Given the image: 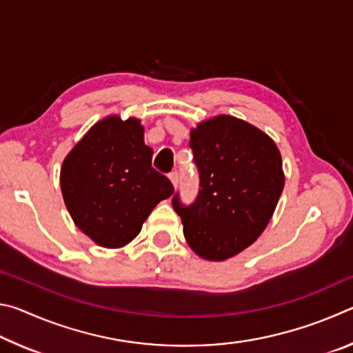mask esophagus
<instances>
[{
  "instance_id": "esophagus-1",
  "label": "esophagus",
  "mask_w": 353,
  "mask_h": 353,
  "mask_svg": "<svg viewBox=\"0 0 353 353\" xmlns=\"http://www.w3.org/2000/svg\"><path fill=\"white\" fill-rule=\"evenodd\" d=\"M170 181H171L172 185H174V188H176L177 183H179V172L177 171L170 172Z\"/></svg>"
}]
</instances>
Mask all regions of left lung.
Listing matches in <instances>:
<instances>
[{
    "instance_id": "8db88e82",
    "label": "left lung",
    "mask_w": 353,
    "mask_h": 353,
    "mask_svg": "<svg viewBox=\"0 0 353 353\" xmlns=\"http://www.w3.org/2000/svg\"><path fill=\"white\" fill-rule=\"evenodd\" d=\"M190 148L199 193L191 205L174 194L172 207L182 218L188 246L202 259L223 261L266 229L285 185L282 157L265 132L229 115L191 129Z\"/></svg>"
}]
</instances>
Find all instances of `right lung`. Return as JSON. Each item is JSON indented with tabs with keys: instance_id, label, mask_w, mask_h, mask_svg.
<instances>
[{
	"instance_id": "add662e5",
	"label": "right lung",
	"mask_w": 353,
	"mask_h": 353,
	"mask_svg": "<svg viewBox=\"0 0 353 353\" xmlns=\"http://www.w3.org/2000/svg\"><path fill=\"white\" fill-rule=\"evenodd\" d=\"M140 119H101L65 157L62 196L74 224L103 248L126 246L160 201L174 193L152 168Z\"/></svg>"
}]
</instances>
